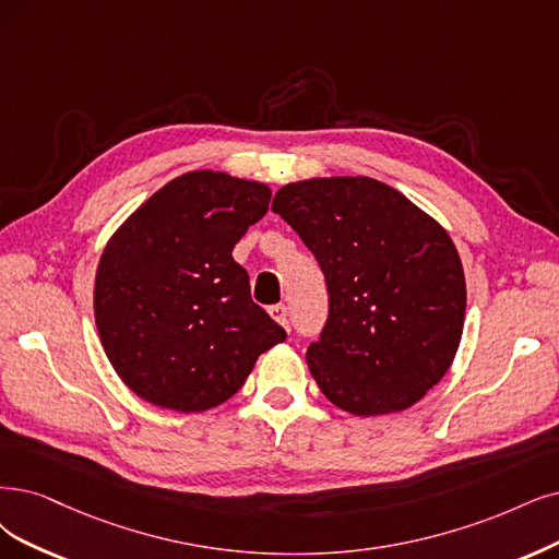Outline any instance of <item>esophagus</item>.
Instances as JSON below:
<instances>
[{
    "label": "esophagus",
    "instance_id": "1",
    "mask_svg": "<svg viewBox=\"0 0 559 559\" xmlns=\"http://www.w3.org/2000/svg\"><path fill=\"white\" fill-rule=\"evenodd\" d=\"M269 316H272L285 329H287V324H290V320H287V306L285 304H276V306L269 308Z\"/></svg>",
    "mask_w": 559,
    "mask_h": 559
}]
</instances>
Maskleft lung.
I'll list each match as a JSON object with an SVG mask.
<instances>
[{"label":"left lung","instance_id":"left-lung-1","mask_svg":"<svg viewBox=\"0 0 559 559\" xmlns=\"http://www.w3.org/2000/svg\"><path fill=\"white\" fill-rule=\"evenodd\" d=\"M278 214L320 262L329 318L306 364L357 417L401 412L449 370L463 336L465 274L444 227L370 177L285 183Z\"/></svg>","mask_w":559,"mask_h":559}]
</instances>
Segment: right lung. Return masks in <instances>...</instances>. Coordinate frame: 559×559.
Listing matches in <instances>:
<instances>
[{"label":"right lung","mask_w":559,"mask_h":559,"mask_svg":"<svg viewBox=\"0 0 559 559\" xmlns=\"http://www.w3.org/2000/svg\"><path fill=\"white\" fill-rule=\"evenodd\" d=\"M269 198L260 181L186 173L144 200L103 248L96 329L117 376L142 401L186 415L212 409L285 341L233 260Z\"/></svg>","instance_id":"obj_1"}]
</instances>
